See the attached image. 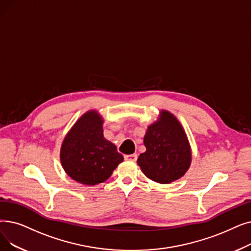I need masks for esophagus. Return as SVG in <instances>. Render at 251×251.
<instances>
[{
  "mask_svg": "<svg viewBox=\"0 0 251 251\" xmlns=\"http://www.w3.org/2000/svg\"><path fill=\"white\" fill-rule=\"evenodd\" d=\"M125 160H128V161H132V162H135L137 160V155L136 154H131V155H126L125 156Z\"/></svg>",
  "mask_w": 251,
  "mask_h": 251,
  "instance_id": "obj_1",
  "label": "esophagus"
}]
</instances>
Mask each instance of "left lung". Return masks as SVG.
<instances>
[{"label": "left lung", "mask_w": 251, "mask_h": 251, "mask_svg": "<svg viewBox=\"0 0 251 251\" xmlns=\"http://www.w3.org/2000/svg\"><path fill=\"white\" fill-rule=\"evenodd\" d=\"M146 151L137 164L145 176L158 183L166 184L182 177L192 162L188 136L177 118L166 110L149 125L144 137Z\"/></svg>", "instance_id": "8db88e82"}]
</instances>
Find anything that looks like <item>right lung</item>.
Instances as JSON below:
<instances>
[{
    "label": "right lung",
    "instance_id": "add662e5",
    "mask_svg": "<svg viewBox=\"0 0 251 251\" xmlns=\"http://www.w3.org/2000/svg\"><path fill=\"white\" fill-rule=\"evenodd\" d=\"M103 118L90 110L78 119L65 135L60 148L61 166L68 176L85 186L105 181L123 156L103 136Z\"/></svg>",
    "mask_w": 251,
    "mask_h": 251
}]
</instances>
